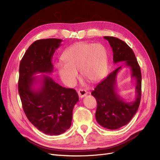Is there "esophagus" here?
I'll return each mask as SVG.
<instances>
[{
    "mask_svg": "<svg viewBox=\"0 0 160 160\" xmlns=\"http://www.w3.org/2000/svg\"><path fill=\"white\" fill-rule=\"evenodd\" d=\"M78 95H79V97L80 98H82V97H85L87 95V92L85 89H81L78 91Z\"/></svg>",
    "mask_w": 160,
    "mask_h": 160,
    "instance_id": "esophagus-1",
    "label": "esophagus"
}]
</instances>
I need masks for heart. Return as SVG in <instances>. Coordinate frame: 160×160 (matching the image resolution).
I'll use <instances>...</instances> for the list:
<instances>
[{
    "label": "heart",
    "instance_id": "b5f03b06",
    "mask_svg": "<svg viewBox=\"0 0 160 160\" xmlns=\"http://www.w3.org/2000/svg\"><path fill=\"white\" fill-rule=\"evenodd\" d=\"M65 63H59L60 78L68 86L73 85L79 74L90 82L102 79L108 69V55L105 48L99 43L78 42L68 48L63 54Z\"/></svg>",
    "mask_w": 160,
    "mask_h": 160
}]
</instances>
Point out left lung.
I'll use <instances>...</instances> for the list:
<instances>
[{
  "label": "left lung",
  "mask_w": 160,
  "mask_h": 160,
  "mask_svg": "<svg viewBox=\"0 0 160 160\" xmlns=\"http://www.w3.org/2000/svg\"><path fill=\"white\" fill-rule=\"evenodd\" d=\"M113 52V62H125L124 66L131 69V77L136 80V99L133 102L125 101L117 92V76L122 66L116 69L97 85L91 95L97 102L95 117L102 127L110 130L118 129L127 124L138 109L142 93L140 68L134 52L124 41L112 36H104Z\"/></svg>",
  "instance_id": "8db88e82"
}]
</instances>
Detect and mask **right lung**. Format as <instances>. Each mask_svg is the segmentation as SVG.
Wrapping results in <instances>:
<instances>
[{
    "label": "right lung",
    "mask_w": 160,
    "mask_h": 160,
    "mask_svg": "<svg viewBox=\"0 0 160 160\" xmlns=\"http://www.w3.org/2000/svg\"><path fill=\"white\" fill-rule=\"evenodd\" d=\"M62 42L56 38L34 42L19 67L18 92L24 113L36 128L48 135H59L70 128L73 109L79 101L75 89L62 87L49 76L42 75L39 80L33 77L38 73L52 72V59ZM38 81L40 87L35 90Z\"/></svg>",
    "instance_id": "1"
}]
</instances>
